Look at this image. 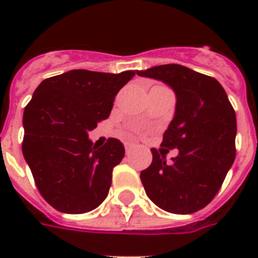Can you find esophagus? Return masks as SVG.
<instances>
[{"label": "esophagus", "instance_id": "esophagus-1", "mask_svg": "<svg viewBox=\"0 0 258 258\" xmlns=\"http://www.w3.org/2000/svg\"><path fill=\"white\" fill-rule=\"evenodd\" d=\"M125 153H131L135 149V144H125Z\"/></svg>", "mask_w": 258, "mask_h": 258}]
</instances>
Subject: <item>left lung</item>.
I'll return each mask as SVG.
<instances>
[{
	"instance_id": "8db88e82",
	"label": "left lung",
	"mask_w": 258,
	"mask_h": 258,
	"mask_svg": "<svg viewBox=\"0 0 258 258\" xmlns=\"http://www.w3.org/2000/svg\"><path fill=\"white\" fill-rule=\"evenodd\" d=\"M160 80L177 96L175 114L162 146L178 149L168 164L152 149L153 160L141 171L148 198L163 210L190 214L214 199L236 155V116L222 85L210 76L170 63L138 70Z\"/></svg>"
}]
</instances>
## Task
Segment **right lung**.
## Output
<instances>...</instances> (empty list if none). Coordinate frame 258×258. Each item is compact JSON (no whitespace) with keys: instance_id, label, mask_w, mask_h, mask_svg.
<instances>
[{"instance_id":"1","label":"right lung","mask_w":258,"mask_h":258,"mask_svg":"<svg viewBox=\"0 0 258 258\" xmlns=\"http://www.w3.org/2000/svg\"><path fill=\"white\" fill-rule=\"evenodd\" d=\"M135 76L70 70L41 81L23 113L22 151L37 188L53 209L69 214L94 210L106 199L124 146L88 138L109 117L114 96Z\"/></svg>"}]
</instances>
